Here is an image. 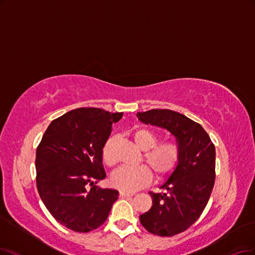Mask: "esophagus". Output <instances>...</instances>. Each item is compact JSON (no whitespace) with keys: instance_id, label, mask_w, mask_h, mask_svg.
<instances>
[{"instance_id":"obj_1","label":"esophagus","mask_w":255,"mask_h":255,"mask_svg":"<svg viewBox=\"0 0 255 255\" xmlns=\"http://www.w3.org/2000/svg\"><path fill=\"white\" fill-rule=\"evenodd\" d=\"M132 195H133L132 193H127V192H123V191L120 192V197H129V196H132Z\"/></svg>"}]
</instances>
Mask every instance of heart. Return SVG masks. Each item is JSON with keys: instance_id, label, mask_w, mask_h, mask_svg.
<instances>
[{"instance_id": "obj_1", "label": "heart", "mask_w": 255, "mask_h": 255, "mask_svg": "<svg viewBox=\"0 0 255 255\" xmlns=\"http://www.w3.org/2000/svg\"><path fill=\"white\" fill-rule=\"evenodd\" d=\"M132 138L138 149L145 151L144 161L151 170L156 178H163L170 173L175 168L180 150L174 143L157 144V134L148 128H138L132 131ZM116 144V137L110 136L106 139L102 147V159L108 166L115 164L113 148ZM152 174L146 166L136 168L121 167L110 176L112 187L117 189L131 193L140 188L147 186L151 182Z\"/></svg>"}]
</instances>
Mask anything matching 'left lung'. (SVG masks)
<instances>
[{
  "mask_svg": "<svg viewBox=\"0 0 255 255\" xmlns=\"http://www.w3.org/2000/svg\"><path fill=\"white\" fill-rule=\"evenodd\" d=\"M147 125L168 130L180 150L172 173L159 188L166 193L149 192L152 206L139 215L150 233L172 237L190 227L209 201L215 180V147L204 128L181 113L169 109L137 112Z\"/></svg>",
  "mask_w": 255,
  "mask_h": 255,
  "instance_id": "left-lung-1",
  "label": "left lung"
}]
</instances>
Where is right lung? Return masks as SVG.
Here are the masks:
<instances>
[{"mask_svg":"<svg viewBox=\"0 0 255 255\" xmlns=\"http://www.w3.org/2000/svg\"><path fill=\"white\" fill-rule=\"evenodd\" d=\"M122 117L123 112L79 108L52 121L45 131L36 149L37 191L47 210L68 229H97L118 200V190L94 184L106 177L102 147Z\"/></svg>","mask_w":255,"mask_h":255,"instance_id":"1","label":"right lung"}]
</instances>
